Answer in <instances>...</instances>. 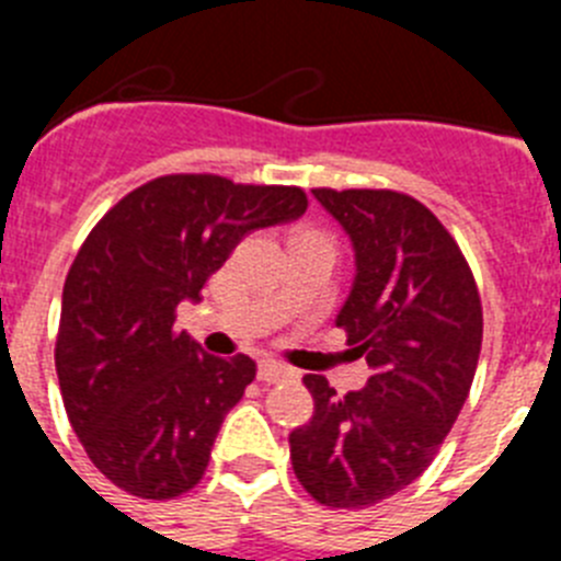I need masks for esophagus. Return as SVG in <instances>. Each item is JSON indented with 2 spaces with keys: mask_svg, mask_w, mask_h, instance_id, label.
<instances>
[{
  "mask_svg": "<svg viewBox=\"0 0 561 561\" xmlns=\"http://www.w3.org/2000/svg\"><path fill=\"white\" fill-rule=\"evenodd\" d=\"M297 370H291L289 365L284 362H275V359H264L257 365V379L266 381V385H275V381H286V379H295Z\"/></svg>",
  "mask_w": 561,
  "mask_h": 561,
  "instance_id": "1",
  "label": "esophagus"
}]
</instances>
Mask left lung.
<instances>
[{"mask_svg": "<svg viewBox=\"0 0 561 561\" xmlns=\"http://www.w3.org/2000/svg\"><path fill=\"white\" fill-rule=\"evenodd\" d=\"M314 196L354 241V289L336 325L374 376L345 396L304 376L314 415L289 435L291 469L320 505L368 508L438 455L478 370L483 306L458 241L419 199L388 187Z\"/></svg>", "mask_w": 561, "mask_h": 561, "instance_id": "obj_1", "label": "left lung"}]
</instances>
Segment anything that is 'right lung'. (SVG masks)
Wrapping results in <instances>:
<instances>
[{"instance_id":"1","label":"right lung","mask_w":561,"mask_h":561,"mask_svg":"<svg viewBox=\"0 0 561 561\" xmlns=\"http://www.w3.org/2000/svg\"><path fill=\"white\" fill-rule=\"evenodd\" d=\"M306 207L297 185L165 173L92 227L64 280L56 370L69 424L117 489L173 500L199 483L255 362L205 354L173 331L176 306L199 300L247 232Z\"/></svg>"}]
</instances>
